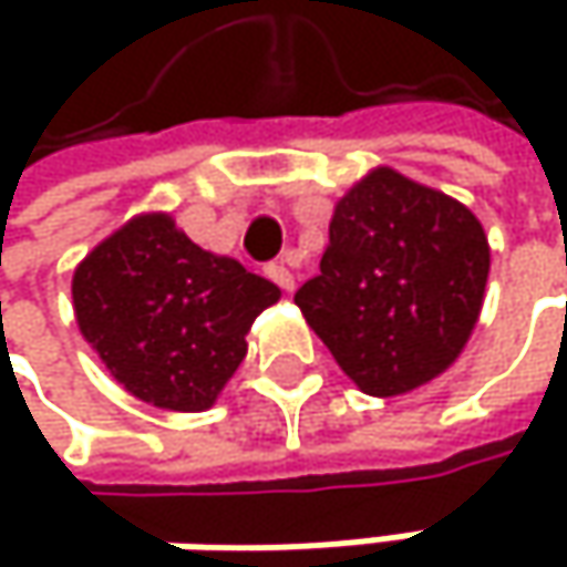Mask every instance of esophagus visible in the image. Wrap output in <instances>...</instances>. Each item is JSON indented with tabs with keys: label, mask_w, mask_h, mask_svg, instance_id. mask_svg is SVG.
Segmentation results:
<instances>
[{
	"label": "esophagus",
	"mask_w": 567,
	"mask_h": 567,
	"mask_svg": "<svg viewBox=\"0 0 567 567\" xmlns=\"http://www.w3.org/2000/svg\"><path fill=\"white\" fill-rule=\"evenodd\" d=\"M266 276H269L272 282L279 285L282 291H291V288H295V276H291V272H288L285 266H269V269H266Z\"/></svg>",
	"instance_id": "34e87169"
}]
</instances>
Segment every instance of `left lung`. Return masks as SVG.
I'll list each match as a JSON object with an SVG mask.
<instances>
[{"instance_id": "obj_1", "label": "left lung", "mask_w": 567, "mask_h": 567, "mask_svg": "<svg viewBox=\"0 0 567 567\" xmlns=\"http://www.w3.org/2000/svg\"><path fill=\"white\" fill-rule=\"evenodd\" d=\"M486 279L489 239L476 213L374 167L334 203L321 272L295 305L358 391L400 396L463 354Z\"/></svg>"}]
</instances>
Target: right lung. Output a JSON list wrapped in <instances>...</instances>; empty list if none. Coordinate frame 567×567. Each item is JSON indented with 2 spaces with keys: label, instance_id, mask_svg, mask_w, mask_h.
Here are the masks:
<instances>
[{
  "label": "right lung",
  "instance_id": "right-lung-1",
  "mask_svg": "<svg viewBox=\"0 0 567 567\" xmlns=\"http://www.w3.org/2000/svg\"><path fill=\"white\" fill-rule=\"evenodd\" d=\"M279 298V285L199 249L164 209L131 216L71 276L81 338L127 394L173 413L219 400L252 321Z\"/></svg>",
  "mask_w": 567,
  "mask_h": 567
}]
</instances>
